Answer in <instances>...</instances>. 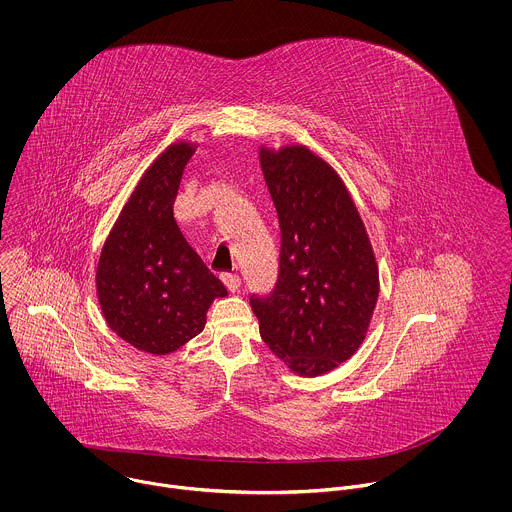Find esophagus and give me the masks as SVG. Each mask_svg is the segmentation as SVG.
Here are the masks:
<instances>
[{
	"mask_svg": "<svg viewBox=\"0 0 512 512\" xmlns=\"http://www.w3.org/2000/svg\"><path fill=\"white\" fill-rule=\"evenodd\" d=\"M222 282L230 292H236L240 288V278L236 274H222Z\"/></svg>",
	"mask_w": 512,
	"mask_h": 512,
	"instance_id": "esophagus-1",
	"label": "esophagus"
}]
</instances>
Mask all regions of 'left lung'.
<instances>
[{
    "label": "left lung",
    "mask_w": 512,
    "mask_h": 512,
    "mask_svg": "<svg viewBox=\"0 0 512 512\" xmlns=\"http://www.w3.org/2000/svg\"><path fill=\"white\" fill-rule=\"evenodd\" d=\"M280 230L274 292L250 305L270 351L299 376H321L365 341L378 266L365 222L339 173L303 144L260 147Z\"/></svg>",
    "instance_id": "left-lung-1"
}]
</instances>
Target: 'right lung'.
I'll use <instances>...</instances> for the list:
<instances>
[{
    "instance_id": "right-lung-1",
    "label": "right lung",
    "mask_w": 512,
    "mask_h": 512,
    "mask_svg": "<svg viewBox=\"0 0 512 512\" xmlns=\"http://www.w3.org/2000/svg\"><path fill=\"white\" fill-rule=\"evenodd\" d=\"M195 149L181 140L155 157L114 222L96 268L108 327L149 355H169L197 337L211 303L228 295L173 217Z\"/></svg>"
}]
</instances>
